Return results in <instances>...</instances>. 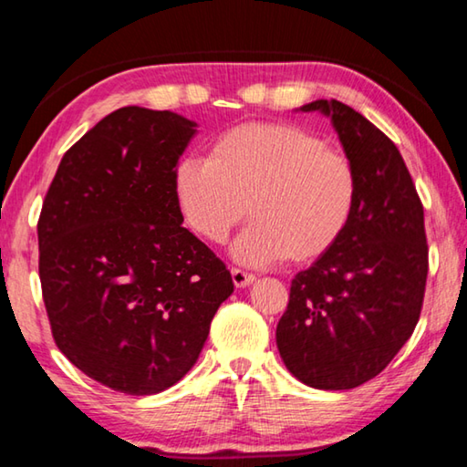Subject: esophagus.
Segmentation results:
<instances>
[{"label":"esophagus","mask_w":467,"mask_h":467,"mask_svg":"<svg viewBox=\"0 0 467 467\" xmlns=\"http://www.w3.org/2000/svg\"><path fill=\"white\" fill-rule=\"evenodd\" d=\"M231 274H233V282L236 288H247L253 282H255V275L243 272V270H233Z\"/></svg>","instance_id":"34e87169"}]
</instances>
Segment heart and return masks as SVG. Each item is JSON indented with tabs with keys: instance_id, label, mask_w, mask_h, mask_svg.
Returning a JSON list of instances; mask_svg holds the SVG:
<instances>
[{
	"instance_id": "obj_1",
	"label": "heart",
	"mask_w": 467,
	"mask_h": 467,
	"mask_svg": "<svg viewBox=\"0 0 467 467\" xmlns=\"http://www.w3.org/2000/svg\"><path fill=\"white\" fill-rule=\"evenodd\" d=\"M172 195L185 224L223 244L243 218L251 226L231 255L249 267L288 257L313 262L342 239L358 200L350 158L298 125L251 121L212 141L208 158H181Z\"/></svg>"
}]
</instances>
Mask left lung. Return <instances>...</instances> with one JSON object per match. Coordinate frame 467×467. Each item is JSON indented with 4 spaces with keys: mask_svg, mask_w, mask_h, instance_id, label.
Masks as SVG:
<instances>
[{
    "mask_svg": "<svg viewBox=\"0 0 467 467\" xmlns=\"http://www.w3.org/2000/svg\"><path fill=\"white\" fill-rule=\"evenodd\" d=\"M296 110L326 115L358 175L350 224L295 275L275 327L284 365L315 389H352L377 377L420 317L429 247L424 210L393 141L339 100Z\"/></svg>",
    "mask_w": 467,
    "mask_h": 467,
    "instance_id": "8db88e82",
    "label": "left lung"
}]
</instances>
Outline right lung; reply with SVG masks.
<instances>
[{
    "instance_id": "right-lung-1",
    "label": "right lung",
    "mask_w": 467,
    "mask_h": 467,
    "mask_svg": "<svg viewBox=\"0 0 467 467\" xmlns=\"http://www.w3.org/2000/svg\"><path fill=\"white\" fill-rule=\"evenodd\" d=\"M195 128L171 110L117 109L67 150L45 197L38 274L55 344L115 391L175 385L234 290L172 195Z\"/></svg>"
}]
</instances>
